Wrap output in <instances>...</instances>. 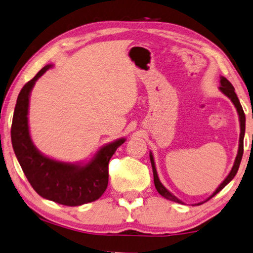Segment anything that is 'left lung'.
<instances>
[{
  "label": "left lung",
  "mask_w": 253,
  "mask_h": 253,
  "mask_svg": "<svg viewBox=\"0 0 253 253\" xmlns=\"http://www.w3.org/2000/svg\"><path fill=\"white\" fill-rule=\"evenodd\" d=\"M219 89L221 90L223 94H225L227 97H228L230 101L233 102V104L235 105V108L237 110V113H238V117H240V124H241V134H240V144H238V151H237V156L236 158H235V162H234V165H233V169L230 170L228 175L225 180H223V182L220 184V186L216 188V190L213 193L211 196H210L206 201L204 202H208L209 199H211L213 196H215L216 194L219 193L220 190H222L223 188H225L227 184H228L230 181L234 179V176L236 175L237 170H238V167H240V164L242 161V156H243V140H244V133H245V115H244V111L243 109H242V105L240 101H238V97L236 95V92H235V88L233 87V84L229 83L228 80L226 79L225 77H220V87ZM150 162H151V166H152V172H154V181H155V187L156 189L159 194L162 195L163 197H165L166 199H169V201H173V202H176V203H180V204H182V202L180 201L179 198L174 196L172 193H169V190L166 189L165 187L163 186L161 181H159V177H158V174H157V169H156V165H155V161H154V156L150 152ZM204 202L202 203H198L196 205H201L203 204Z\"/></svg>",
  "instance_id": "obj_1"
}]
</instances>
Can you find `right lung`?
I'll return each mask as SVG.
<instances>
[{
    "label": "right lung",
    "instance_id": "1",
    "mask_svg": "<svg viewBox=\"0 0 253 253\" xmlns=\"http://www.w3.org/2000/svg\"><path fill=\"white\" fill-rule=\"evenodd\" d=\"M52 65L39 71L17 98L11 125V142L16 157L28 182L41 197L66 206H79L98 199L109 182V162L125 138L105 144L87 164L58 162L42 155L32 142L28 128V104L32 88Z\"/></svg>",
    "mask_w": 253,
    "mask_h": 253
}]
</instances>
